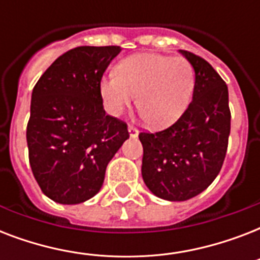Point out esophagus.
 Segmentation results:
<instances>
[{
	"label": "esophagus",
	"mask_w": 260,
	"mask_h": 260,
	"mask_svg": "<svg viewBox=\"0 0 260 260\" xmlns=\"http://www.w3.org/2000/svg\"><path fill=\"white\" fill-rule=\"evenodd\" d=\"M128 132H129L131 138H136V136H138V135H139L138 128H136V126H134V125L128 126Z\"/></svg>",
	"instance_id": "obj_1"
}]
</instances>
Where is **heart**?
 Listing matches in <instances>:
<instances>
[{
    "mask_svg": "<svg viewBox=\"0 0 260 260\" xmlns=\"http://www.w3.org/2000/svg\"><path fill=\"white\" fill-rule=\"evenodd\" d=\"M116 74L102 77L100 94L106 110L117 116L136 106L151 126L163 128L177 121L194 90V69L185 58L138 54L122 59Z\"/></svg>",
    "mask_w": 260,
    "mask_h": 260,
    "instance_id": "obj_1",
    "label": "heart"
}]
</instances>
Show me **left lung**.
<instances>
[{"mask_svg": "<svg viewBox=\"0 0 260 260\" xmlns=\"http://www.w3.org/2000/svg\"><path fill=\"white\" fill-rule=\"evenodd\" d=\"M193 66V101L173 125L140 132L142 175L152 193L167 201H186L214 181L225 159L231 132L228 87L205 59L179 51Z\"/></svg>", "mask_w": 260, "mask_h": 260, "instance_id": "1", "label": "left lung"}]
</instances>
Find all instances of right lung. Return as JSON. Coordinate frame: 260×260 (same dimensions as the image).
<instances>
[{
  "label": "right lung",
  "mask_w": 260,
  "mask_h": 260,
  "mask_svg": "<svg viewBox=\"0 0 260 260\" xmlns=\"http://www.w3.org/2000/svg\"><path fill=\"white\" fill-rule=\"evenodd\" d=\"M121 48L77 47L60 55L32 90L26 125L29 163L47 197L81 204L100 191L105 170L129 138L124 121L105 113L102 75Z\"/></svg>",
  "instance_id": "add662e5"
}]
</instances>
